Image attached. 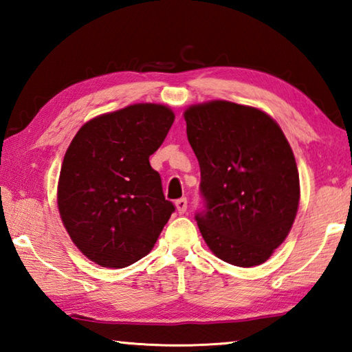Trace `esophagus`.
Returning <instances> with one entry per match:
<instances>
[{"label": "esophagus", "mask_w": 352, "mask_h": 352, "mask_svg": "<svg viewBox=\"0 0 352 352\" xmlns=\"http://www.w3.org/2000/svg\"><path fill=\"white\" fill-rule=\"evenodd\" d=\"M175 206H177V211L180 214H184L188 210V200L186 199H178L175 201Z\"/></svg>", "instance_id": "34e87169"}]
</instances>
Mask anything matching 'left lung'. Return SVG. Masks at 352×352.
Segmentation results:
<instances>
[{"label":"left lung","instance_id":"8db88e82","mask_svg":"<svg viewBox=\"0 0 352 352\" xmlns=\"http://www.w3.org/2000/svg\"><path fill=\"white\" fill-rule=\"evenodd\" d=\"M184 121L200 164L206 211L195 220L206 245L228 264H262L285 241L300 205L287 138L265 111L228 100L190 105Z\"/></svg>","mask_w":352,"mask_h":352}]
</instances>
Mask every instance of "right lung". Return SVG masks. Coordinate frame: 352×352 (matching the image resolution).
Returning a JSON list of instances; mask_svg holds the SVG:
<instances>
[{"label": "right lung", "instance_id": "right-lung-1", "mask_svg": "<svg viewBox=\"0 0 352 352\" xmlns=\"http://www.w3.org/2000/svg\"><path fill=\"white\" fill-rule=\"evenodd\" d=\"M174 119L168 105L133 104L90 119L71 141L57 206L71 241L98 265L144 258L174 212L148 163Z\"/></svg>", "mask_w": 352, "mask_h": 352}]
</instances>
